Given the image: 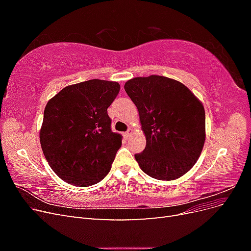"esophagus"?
I'll use <instances>...</instances> for the list:
<instances>
[{"instance_id":"1","label":"esophagus","mask_w":251,"mask_h":251,"mask_svg":"<svg viewBox=\"0 0 251 251\" xmlns=\"http://www.w3.org/2000/svg\"><path fill=\"white\" fill-rule=\"evenodd\" d=\"M132 132H133V130L132 128H128V131H126V133H124V136L126 138H128L131 136V134H132Z\"/></svg>"}]
</instances>
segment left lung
I'll list each match as a JSON object with an SVG mask.
<instances>
[{
  "label": "left lung",
  "instance_id": "left-lung-1",
  "mask_svg": "<svg viewBox=\"0 0 251 251\" xmlns=\"http://www.w3.org/2000/svg\"><path fill=\"white\" fill-rule=\"evenodd\" d=\"M125 90L138 109L147 146L135 159L150 177L171 181L198 161L205 142L202 102L183 83L160 75L135 77Z\"/></svg>",
  "mask_w": 251,
  "mask_h": 251
}]
</instances>
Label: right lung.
I'll list each match as a JSON object with an SVG mask.
<instances>
[{"mask_svg":"<svg viewBox=\"0 0 251 251\" xmlns=\"http://www.w3.org/2000/svg\"><path fill=\"white\" fill-rule=\"evenodd\" d=\"M119 90L116 81L90 79L65 87L47 102L41 147L67 183L90 186L110 172L123 136L112 132L108 108Z\"/></svg>","mask_w":251,"mask_h":251,"instance_id":"add662e5","label":"right lung"}]
</instances>
